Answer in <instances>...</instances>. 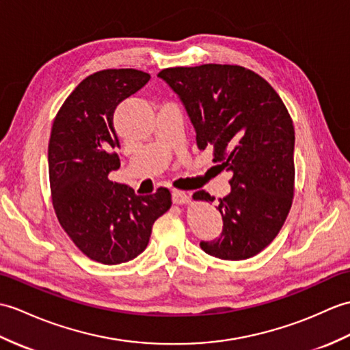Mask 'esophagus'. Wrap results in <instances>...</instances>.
Segmentation results:
<instances>
[{"label": "esophagus", "instance_id": "esophagus-1", "mask_svg": "<svg viewBox=\"0 0 350 350\" xmlns=\"http://www.w3.org/2000/svg\"><path fill=\"white\" fill-rule=\"evenodd\" d=\"M172 200H173L174 204H185V202L189 201V195L183 192V191L173 189L172 191Z\"/></svg>", "mask_w": 350, "mask_h": 350}]
</instances>
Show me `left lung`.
Masks as SVG:
<instances>
[{
    "mask_svg": "<svg viewBox=\"0 0 350 350\" xmlns=\"http://www.w3.org/2000/svg\"><path fill=\"white\" fill-rule=\"evenodd\" d=\"M180 96L198 149L232 173L231 192L219 198L222 234L201 241L206 254L240 261L275 239L295 192L294 124L273 86L255 71L228 64L173 67L158 72ZM193 200L213 202L206 191Z\"/></svg>",
    "mask_w": 350,
    "mask_h": 350,
    "instance_id": "left-lung-1",
    "label": "left lung"
}]
</instances>
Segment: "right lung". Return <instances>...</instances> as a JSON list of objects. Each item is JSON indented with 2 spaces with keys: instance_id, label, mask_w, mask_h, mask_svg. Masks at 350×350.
<instances>
[{
  "instance_id": "add662e5",
  "label": "right lung",
  "mask_w": 350,
  "mask_h": 350,
  "mask_svg": "<svg viewBox=\"0 0 350 350\" xmlns=\"http://www.w3.org/2000/svg\"><path fill=\"white\" fill-rule=\"evenodd\" d=\"M149 79L134 68L96 71L76 86L53 119L49 180L56 217L83 255L105 265L140 255L153 224L172 206L167 188L135 195L109 178L120 167L113 113Z\"/></svg>"
}]
</instances>
